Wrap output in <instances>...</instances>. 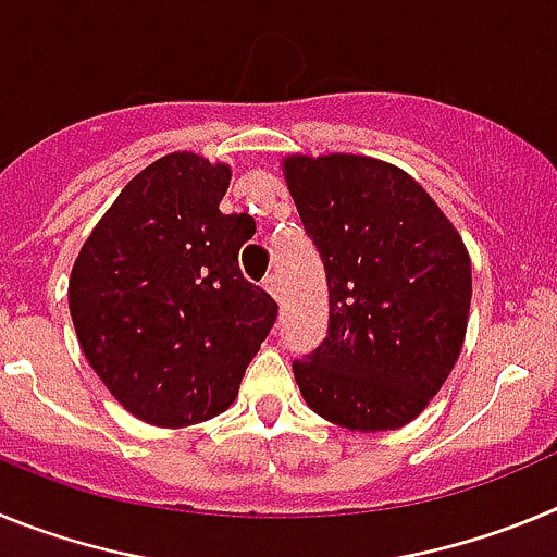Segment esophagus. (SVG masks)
<instances>
[{
	"label": "esophagus",
	"instance_id": "esophagus-1",
	"mask_svg": "<svg viewBox=\"0 0 557 557\" xmlns=\"http://www.w3.org/2000/svg\"><path fill=\"white\" fill-rule=\"evenodd\" d=\"M264 289L278 301V298H282V282H278V275H268V278H264Z\"/></svg>",
	"mask_w": 557,
	"mask_h": 557
}]
</instances>
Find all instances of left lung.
Instances as JSON below:
<instances>
[{
    "mask_svg": "<svg viewBox=\"0 0 557 557\" xmlns=\"http://www.w3.org/2000/svg\"><path fill=\"white\" fill-rule=\"evenodd\" d=\"M329 287V334L293 362L309 410L343 430L416 421L466 343L471 259L460 231L401 166L329 152L282 159Z\"/></svg>",
    "mask_w": 557,
    "mask_h": 557,
    "instance_id": "left-lung-1",
    "label": "left lung"
}]
</instances>
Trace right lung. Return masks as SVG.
Instances as JSON below:
<instances>
[{"label":"right lung","mask_w":557,"mask_h":557,"mask_svg":"<svg viewBox=\"0 0 557 557\" xmlns=\"http://www.w3.org/2000/svg\"><path fill=\"white\" fill-rule=\"evenodd\" d=\"M231 164L175 150L127 181L86 236L69 312L102 385L131 416L181 430L234 405L275 301L239 273L248 214H223Z\"/></svg>","instance_id":"obj_1"}]
</instances>
